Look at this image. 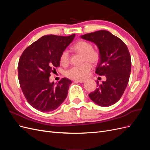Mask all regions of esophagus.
<instances>
[{
  "mask_svg": "<svg viewBox=\"0 0 150 150\" xmlns=\"http://www.w3.org/2000/svg\"><path fill=\"white\" fill-rule=\"evenodd\" d=\"M85 81L84 79H76L74 80V82L75 83H84Z\"/></svg>",
  "mask_w": 150,
  "mask_h": 150,
  "instance_id": "1",
  "label": "esophagus"
}]
</instances>
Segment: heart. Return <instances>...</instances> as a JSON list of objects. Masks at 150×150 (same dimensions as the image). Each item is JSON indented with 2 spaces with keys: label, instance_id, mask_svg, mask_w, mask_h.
<instances>
[{
  "label": "heart",
  "instance_id": "obj_1",
  "mask_svg": "<svg viewBox=\"0 0 150 150\" xmlns=\"http://www.w3.org/2000/svg\"><path fill=\"white\" fill-rule=\"evenodd\" d=\"M93 45L85 40H79L75 43L72 49L76 52L83 54L82 64L72 66L67 70L66 75L70 79H82L88 77L92 69V65L96 64L100 60L101 54L97 49L93 48ZM69 54L67 50L62 51L59 56L60 63L63 65H67L69 62Z\"/></svg>",
  "mask_w": 150,
  "mask_h": 150
}]
</instances>
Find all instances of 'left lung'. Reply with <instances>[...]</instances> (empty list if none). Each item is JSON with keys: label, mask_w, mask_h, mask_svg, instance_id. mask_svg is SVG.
Instances as JSON below:
<instances>
[{"label": "left lung", "mask_w": 150, "mask_h": 150, "mask_svg": "<svg viewBox=\"0 0 150 150\" xmlns=\"http://www.w3.org/2000/svg\"><path fill=\"white\" fill-rule=\"evenodd\" d=\"M96 44L101 54L96 73L105 76L89 97L98 105L107 107L118 101L123 94L130 76L131 59L126 45L109 31L100 30L81 37Z\"/></svg>", "instance_id": "obj_1"}]
</instances>
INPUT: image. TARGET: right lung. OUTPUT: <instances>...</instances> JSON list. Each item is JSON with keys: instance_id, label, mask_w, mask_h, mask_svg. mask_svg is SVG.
I'll return each mask as SVG.
<instances>
[{"instance_id": "add662e5", "label": "right lung", "mask_w": 150, "mask_h": 150, "mask_svg": "<svg viewBox=\"0 0 150 150\" xmlns=\"http://www.w3.org/2000/svg\"><path fill=\"white\" fill-rule=\"evenodd\" d=\"M75 34L69 36L46 35L27 47L18 64V78L27 101L42 112L55 110L65 100L71 81L62 78L56 85L49 77L59 67V56Z\"/></svg>"}]
</instances>
